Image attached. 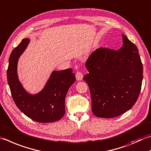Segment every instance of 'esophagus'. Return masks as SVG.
<instances>
[{
	"label": "esophagus",
	"instance_id": "1",
	"mask_svg": "<svg viewBox=\"0 0 151 151\" xmlns=\"http://www.w3.org/2000/svg\"><path fill=\"white\" fill-rule=\"evenodd\" d=\"M83 78V75H82V73L81 71H77L76 73V78L77 81H81V80Z\"/></svg>",
	"mask_w": 151,
	"mask_h": 151
}]
</instances>
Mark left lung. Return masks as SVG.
I'll return each instance as SVG.
<instances>
[{
  "label": "left lung",
  "mask_w": 151,
  "mask_h": 151,
  "mask_svg": "<svg viewBox=\"0 0 151 151\" xmlns=\"http://www.w3.org/2000/svg\"><path fill=\"white\" fill-rule=\"evenodd\" d=\"M123 45L117 51L99 48L86 62L84 76L90 88L91 111L95 116L109 119L129 110L139 95L143 65L138 49L122 35Z\"/></svg>",
  "instance_id": "obj_1"
}]
</instances>
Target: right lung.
<instances>
[{
    "label": "right lung",
    "mask_w": 151,
    "mask_h": 151,
    "mask_svg": "<svg viewBox=\"0 0 151 151\" xmlns=\"http://www.w3.org/2000/svg\"><path fill=\"white\" fill-rule=\"evenodd\" d=\"M29 41V38L23 39L9 58L7 79L12 96L17 108L29 119L42 123L55 122L65 113V99L69 88L75 82V75L72 69L54 70L39 93L31 95L27 92L19 81L17 65Z\"/></svg>",
    "instance_id": "1"
}]
</instances>
